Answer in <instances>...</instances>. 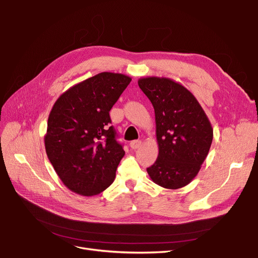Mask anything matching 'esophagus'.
<instances>
[{
	"label": "esophagus",
	"instance_id": "obj_1",
	"mask_svg": "<svg viewBox=\"0 0 258 258\" xmlns=\"http://www.w3.org/2000/svg\"><path fill=\"white\" fill-rule=\"evenodd\" d=\"M142 144V141L141 140H134L130 143V146L133 148V150H137V148H139Z\"/></svg>",
	"mask_w": 258,
	"mask_h": 258
}]
</instances>
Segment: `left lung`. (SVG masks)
<instances>
[{
	"label": "left lung",
	"mask_w": 258,
	"mask_h": 258,
	"mask_svg": "<svg viewBox=\"0 0 258 258\" xmlns=\"http://www.w3.org/2000/svg\"><path fill=\"white\" fill-rule=\"evenodd\" d=\"M138 85L154 106L159 147L147 173L161 187L182 188L197 177L209 153L210 121L195 95L178 81L148 76Z\"/></svg>",
	"instance_id": "obj_1"
}]
</instances>
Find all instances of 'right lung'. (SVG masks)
<instances>
[{
	"instance_id": "obj_1",
	"label": "right lung",
	"mask_w": 258,
	"mask_h": 258,
	"mask_svg": "<svg viewBox=\"0 0 258 258\" xmlns=\"http://www.w3.org/2000/svg\"><path fill=\"white\" fill-rule=\"evenodd\" d=\"M132 78L102 72L63 92L49 114L45 148L61 182L71 191L93 197L104 191L124 156L108 112Z\"/></svg>"
}]
</instances>
